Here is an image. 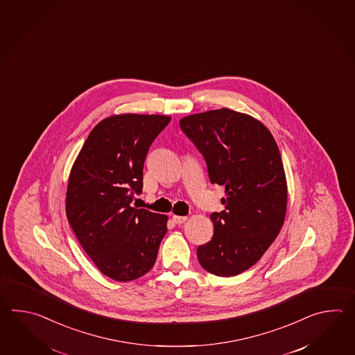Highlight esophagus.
Masks as SVG:
<instances>
[{
	"label": "esophagus",
	"instance_id": "esophagus-1",
	"mask_svg": "<svg viewBox=\"0 0 355 355\" xmlns=\"http://www.w3.org/2000/svg\"><path fill=\"white\" fill-rule=\"evenodd\" d=\"M187 219H188V217H185V216H174V217H173V220H174L176 225H179V226H181Z\"/></svg>",
	"mask_w": 355,
	"mask_h": 355
}]
</instances>
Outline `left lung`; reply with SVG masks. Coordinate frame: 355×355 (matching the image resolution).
<instances>
[{
  "mask_svg": "<svg viewBox=\"0 0 355 355\" xmlns=\"http://www.w3.org/2000/svg\"><path fill=\"white\" fill-rule=\"evenodd\" d=\"M180 127L226 194L225 211L211 214L213 237L196 257L207 272L234 277L257 264L284 223L287 179L278 144L261 121L227 107L184 116Z\"/></svg>",
  "mask_w": 355,
  "mask_h": 355,
  "instance_id": "8db88e82",
  "label": "left lung"
}]
</instances>
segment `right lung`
Masks as SVG:
<instances>
[{"mask_svg": "<svg viewBox=\"0 0 355 355\" xmlns=\"http://www.w3.org/2000/svg\"><path fill=\"white\" fill-rule=\"evenodd\" d=\"M171 121L157 114H115L98 123L68 178L66 214L98 270L116 282L138 279L155 265L166 214L137 209L150 146Z\"/></svg>", "mask_w": 355, "mask_h": 355, "instance_id": "1", "label": "right lung"}]
</instances>
